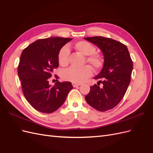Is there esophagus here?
<instances>
[{
    "mask_svg": "<svg viewBox=\"0 0 153 153\" xmlns=\"http://www.w3.org/2000/svg\"><path fill=\"white\" fill-rule=\"evenodd\" d=\"M81 84H76V83H72V85L74 87H78V86H80Z\"/></svg>",
    "mask_w": 153,
    "mask_h": 153,
    "instance_id": "34e87169",
    "label": "esophagus"
}]
</instances>
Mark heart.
<instances>
[{"label":"heart","instance_id":"obj_1","mask_svg":"<svg viewBox=\"0 0 153 153\" xmlns=\"http://www.w3.org/2000/svg\"><path fill=\"white\" fill-rule=\"evenodd\" d=\"M80 53L87 55L86 61L93 67L95 71H98L104 65V59L100 53H95L96 48L94 45L85 41H78L74 46ZM69 50L68 47H63L58 53V61L62 66H66L69 64ZM92 74V68L89 65L82 68L71 67L63 73L62 78L65 80L73 83H82L85 81Z\"/></svg>","mask_w":153,"mask_h":153}]
</instances>
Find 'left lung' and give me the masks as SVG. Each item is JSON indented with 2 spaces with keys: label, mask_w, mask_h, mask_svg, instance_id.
Segmentation results:
<instances>
[{
  "label": "left lung",
  "mask_w": 153,
  "mask_h": 153,
  "mask_svg": "<svg viewBox=\"0 0 153 153\" xmlns=\"http://www.w3.org/2000/svg\"><path fill=\"white\" fill-rule=\"evenodd\" d=\"M85 39L96 45L104 55V65L94 79L103 80L90 87L85 97L87 103L100 112L112 109L121 101L131 81L133 61L127 47L121 42L102 36ZM101 82L103 87H99Z\"/></svg>",
  "instance_id": "1"
}]
</instances>
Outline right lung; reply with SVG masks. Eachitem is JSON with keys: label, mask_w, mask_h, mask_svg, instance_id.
I'll return each mask as SVG.
<instances>
[{"label": "right lung", "mask_w": 153, "mask_h": 153, "mask_svg": "<svg viewBox=\"0 0 153 153\" xmlns=\"http://www.w3.org/2000/svg\"><path fill=\"white\" fill-rule=\"evenodd\" d=\"M71 39L59 37L41 39L23 50L18 66V76L25 98L39 112L50 114L56 111L73 89L70 82L57 81L53 86L48 82L53 69L59 66V50Z\"/></svg>", "instance_id": "add662e5"}]
</instances>
